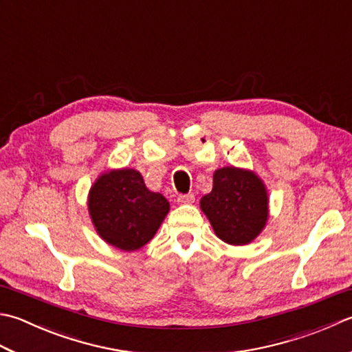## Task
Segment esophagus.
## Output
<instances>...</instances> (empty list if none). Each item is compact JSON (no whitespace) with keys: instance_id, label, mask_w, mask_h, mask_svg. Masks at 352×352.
I'll use <instances>...</instances> for the list:
<instances>
[{"instance_id":"obj_1","label":"esophagus","mask_w":352,"mask_h":352,"mask_svg":"<svg viewBox=\"0 0 352 352\" xmlns=\"http://www.w3.org/2000/svg\"><path fill=\"white\" fill-rule=\"evenodd\" d=\"M195 201V195L194 194H186V195H180L177 198L178 204H192Z\"/></svg>"}]
</instances>
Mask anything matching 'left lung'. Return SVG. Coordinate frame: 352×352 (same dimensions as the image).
<instances>
[{"mask_svg": "<svg viewBox=\"0 0 352 352\" xmlns=\"http://www.w3.org/2000/svg\"><path fill=\"white\" fill-rule=\"evenodd\" d=\"M199 208L219 239L244 245L252 243L267 224V189L254 172L226 166L215 170L212 192L201 198Z\"/></svg>", "mask_w": 352, "mask_h": 352, "instance_id": "8db88e82", "label": "left lung"}]
</instances>
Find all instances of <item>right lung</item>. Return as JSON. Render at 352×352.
Instances as JSON below:
<instances>
[{
    "label": "right lung",
    "instance_id": "obj_1",
    "mask_svg": "<svg viewBox=\"0 0 352 352\" xmlns=\"http://www.w3.org/2000/svg\"><path fill=\"white\" fill-rule=\"evenodd\" d=\"M88 210L105 243L125 252L139 250L154 238L169 212L162 194L151 192L135 169H113L89 189Z\"/></svg>",
    "mask_w": 352,
    "mask_h": 352
}]
</instances>
